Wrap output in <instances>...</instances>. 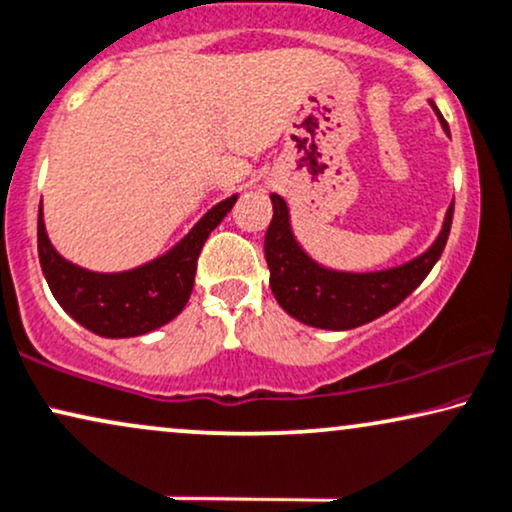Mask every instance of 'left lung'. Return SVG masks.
<instances>
[{
    "mask_svg": "<svg viewBox=\"0 0 512 512\" xmlns=\"http://www.w3.org/2000/svg\"><path fill=\"white\" fill-rule=\"evenodd\" d=\"M439 125L449 137V125L430 101ZM274 217L264 236V257L269 267V286L276 302L304 326L323 331H349L364 326L397 307L416 290L435 267L451 231L454 200L446 210L442 231L425 252L399 267L380 271H340L316 262L295 238L288 203L271 193Z\"/></svg>",
    "mask_w": 512,
    "mask_h": 512,
    "instance_id": "8db88e82",
    "label": "left lung"
}]
</instances>
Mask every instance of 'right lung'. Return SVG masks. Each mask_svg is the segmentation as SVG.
<instances>
[{"mask_svg":"<svg viewBox=\"0 0 512 512\" xmlns=\"http://www.w3.org/2000/svg\"><path fill=\"white\" fill-rule=\"evenodd\" d=\"M238 193L219 200L170 250L127 271L84 269L51 245L40 203L37 252L42 274L63 312L101 338H137L170 323L189 302L203 243L234 208Z\"/></svg>","mask_w":512,"mask_h":512,"instance_id":"add662e5","label":"right lung"}]
</instances>
